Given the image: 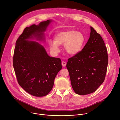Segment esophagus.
<instances>
[{"instance_id": "1", "label": "esophagus", "mask_w": 120, "mask_h": 120, "mask_svg": "<svg viewBox=\"0 0 120 120\" xmlns=\"http://www.w3.org/2000/svg\"><path fill=\"white\" fill-rule=\"evenodd\" d=\"M62 65L63 66L65 67V66H66V64L65 62H64V61H62Z\"/></svg>"}]
</instances>
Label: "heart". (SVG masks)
<instances>
[{"label":"heart","mask_w":120,"mask_h":120,"mask_svg":"<svg viewBox=\"0 0 120 120\" xmlns=\"http://www.w3.org/2000/svg\"><path fill=\"white\" fill-rule=\"evenodd\" d=\"M54 40L48 41L50 49L53 54L57 55L60 51L59 45H64L65 52L68 54L73 56L81 50L85 42V37L80 32L69 30L57 33Z\"/></svg>","instance_id":"1"}]
</instances>
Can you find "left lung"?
Instances as JSON below:
<instances>
[{
    "label": "left lung",
    "mask_w": 120,
    "mask_h": 120,
    "mask_svg": "<svg viewBox=\"0 0 120 120\" xmlns=\"http://www.w3.org/2000/svg\"><path fill=\"white\" fill-rule=\"evenodd\" d=\"M108 63L104 41L91 26L87 43L81 51L68 59L66 64L75 92L79 95L94 92L105 79Z\"/></svg>",
    "instance_id": "left-lung-1"
}]
</instances>
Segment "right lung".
Here are the masks:
<instances>
[{"instance_id":"1","label":"right lung","mask_w":120,"mask_h":120,"mask_svg":"<svg viewBox=\"0 0 120 120\" xmlns=\"http://www.w3.org/2000/svg\"><path fill=\"white\" fill-rule=\"evenodd\" d=\"M52 20L26 27L15 43L13 64L20 86L37 97L46 95L52 90L55 79L62 69L59 58L49 56L39 43L27 40L35 37L44 39V32Z\"/></svg>"}]
</instances>
